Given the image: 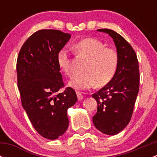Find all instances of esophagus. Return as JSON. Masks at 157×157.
Wrapping results in <instances>:
<instances>
[{
    "label": "esophagus",
    "instance_id": "esophagus-1",
    "mask_svg": "<svg viewBox=\"0 0 157 157\" xmlns=\"http://www.w3.org/2000/svg\"><path fill=\"white\" fill-rule=\"evenodd\" d=\"M77 98H78L79 100H82V99H83V95L82 94V93H80V92L77 91Z\"/></svg>",
    "mask_w": 157,
    "mask_h": 157
}]
</instances>
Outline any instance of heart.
Returning <instances> with one entry per match:
<instances>
[{
	"label": "heart",
	"mask_w": 157,
	"mask_h": 157,
	"mask_svg": "<svg viewBox=\"0 0 157 157\" xmlns=\"http://www.w3.org/2000/svg\"><path fill=\"white\" fill-rule=\"evenodd\" d=\"M77 56L86 59L83 66V73L74 76L69 82L76 90H87L97 85L103 86L112 80L118 66V54L115 49L95 38H86L74 45ZM57 61L60 69L67 76L74 74L73 59L67 48L58 52Z\"/></svg>",
	"instance_id": "obj_1"
}]
</instances>
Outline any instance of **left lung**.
I'll return each mask as SVG.
<instances>
[{
  "mask_svg": "<svg viewBox=\"0 0 157 157\" xmlns=\"http://www.w3.org/2000/svg\"><path fill=\"white\" fill-rule=\"evenodd\" d=\"M98 31L108 33L113 39L118 66L112 80L92 95L98 104L93 121L102 133L115 135L127 126L132 116L140 86L138 60L131 45L121 35L109 29Z\"/></svg>",
  "mask_w": 157,
  "mask_h": 157,
  "instance_id": "8db88e82",
  "label": "left lung"
}]
</instances>
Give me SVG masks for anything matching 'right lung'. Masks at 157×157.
<instances>
[{"label": "right lung", "instance_id": "add662e5", "mask_svg": "<svg viewBox=\"0 0 157 157\" xmlns=\"http://www.w3.org/2000/svg\"><path fill=\"white\" fill-rule=\"evenodd\" d=\"M71 38L60 30L41 29L23 43L17 61V86L22 105L36 131L55 140L68 128L67 112L77 100L73 88L64 87L57 61L58 52Z\"/></svg>", "mask_w": 157, "mask_h": 157}]
</instances>
